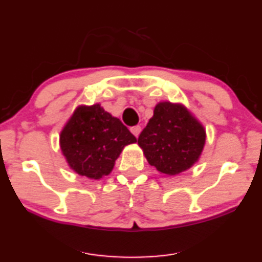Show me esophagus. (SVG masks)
I'll return each instance as SVG.
<instances>
[{"label":"esophagus","mask_w":262,"mask_h":262,"mask_svg":"<svg viewBox=\"0 0 262 262\" xmlns=\"http://www.w3.org/2000/svg\"><path fill=\"white\" fill-rule=\"evenodd\" d=\"M130 132L133 133V135H134L135 138H138L139 134H140V132H141V127H140V126L132 127V128H130Z\"/></svg>","instance_id":"obj_1"}]
</instances>
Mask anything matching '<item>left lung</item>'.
I'll list each match as a JSON object with an SVG mask.
<instances>
[{
  "label": "left lung",
  "instance_id": "obj_1",
  "mask_svg": "<svg viewBox=\"0 0 262 262\" xmlns=\"http://www.w3.org/2000/svg\"><path fill=\"white\" fill-rule=\"evenodd\" d=\"M205 140L204 126L183 103L164 101L154 108L138 145L150 166L177 176L198 163Z\"/></svg>",
  "mask_w": 262,
  "mask_h": 262
}]
</instances>
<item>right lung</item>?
<instances>
[{
    "instance_id": "1",
    "label": "right lung",
    "mask_w": 262,
    "mask_h": 262,
    "mask_svg": "<svg viewBox=\"0 0 262 262\" xmlns=\"http://www.w3.org/2000/svg\"><path fill=\"white\" fill-rule=\"evenodd\" d=\"M135 142L128 128L99 103L77 106L59 135L69 167L89 179L110 174L124 147Z\"/></svg>"
}]
</instances>
